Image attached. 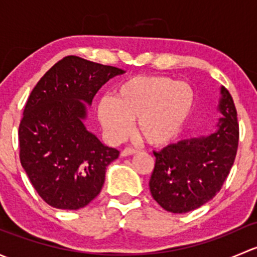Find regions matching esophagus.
<instances>
[{
    "instance_id": "esophagus-1",
    "label": "esophagus",
    "mask_w": 257,
    "mask_h": 257,
    "mask_svg": "<svg viewBox=\"0 0 257 257\" xmlns=\"http://www.w3.org/2000/svg\"><path fill=\"white\" fill-rule=\"evenodd\" d=\"M137 153H138V150L134 149V148H125V149L121 150L120 155L121 157H129V155L137 154Z\"/></svg>"
}]
</instances>
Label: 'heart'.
<instances>
[{"mask_svg":"<svg viewBox=\"0 0 257 257\" xmlns=\"http://www.w3.org/2000/svg\"><path fill=\"white\" fill-rule=\"evenodd\" d=\"M195 94L188 83L163 76H138L123 80L112 97H102L97 118L114 142L125 138L137 120V134L153 147L174 142L188 124Z\"/></svg>","mask_w":257,"mask_h":257,"instance_id":"1","label":"heart"}]
</instances>
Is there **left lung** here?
Instances as JSON below:
<instances>
[{
    "mask_svg": "<svg viewBox=\"0 0 257 257\" xmlns=\"http://www.w3.org/2000/svg\"><path fill=\"white\" fill-rule=\"evenodd\" d=\"M217 110L221 118L214 133L154 152L150 193L167 211L184 214L200 208L219 193L229 175L239 144V124L234 100L225 87L220 88Z\"/></svg>",
    "mask_w": 257,
    "mask_h": 257,
    "instance_id": "1",
    "label": "left lung"
}]
</instances>
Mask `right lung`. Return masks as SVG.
Here are the masks:
<instances>
[{
	"instance_id": "add662e5",
	"label": "right lung",
	"mask_w": 257,
	"mask_h": 257,
	"mask_svg": "<svg viewBox=\"0 0 257 257\" xmlns=\"http://www.w3.org/2000/svg\"><path fill=\"white\" fill-rule=\"evenodd\" d=\"M120 68L77 56L57 62L28 97L18 129L20 160L38 195L56 209L84 208L119 157L84 125L87 107Z\"/></svg>"
}]
</instances>
